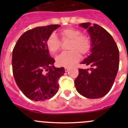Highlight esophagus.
Returning <instances> with one entry per match:
<instances>
[{"label":"esophagus","instance_id":"esophagus-1","mask_svg":"<svg viewBox=\"0 0 128 128\" xmlns=\"http://www.w3.org/2000/svg\"><path fill=\"white\" fill-rule=\"evenodd\" d=\"M69 70V68H65V72H68V71Z\"/></svg>","mask_w":128,"mask_h":128}]
</instances>
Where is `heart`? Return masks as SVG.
Wrapping results in <instances>:
<instances>
[{"mask_svg": "<svg viewBox=\"0 0 128 128\" xmlns=\"http://www.w3.org/2000/svg\"><path fill=\"white\" fill-rule=\"evenodd\" d=\"M62 40H70L68 48L69 51L64 52L56 58L59 66H71L80 60V54L86 55L92 48V40L88 35L82 34L81 30L74 28H67L60 32ZM61 42L54 33L50 34L46 41V46L52 54L60 50Z\"/></svg>", "mask_w": 128, "mask_h": 128, "instance_id": "heart-1", "label": "heart"}]
</instances>
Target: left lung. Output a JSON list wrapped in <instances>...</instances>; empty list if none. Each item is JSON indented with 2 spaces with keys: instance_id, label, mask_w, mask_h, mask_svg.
<instances>
[{
  "instance_id": "1",
  "label": "left lung",
  "mask_w": 128,
  "mask_h": 128,
  "mask_svg": "<svg viewBox=\"0 0 128 128\" xmlns=\"http://www.w3.org/2000/svg\"><path fill=\"white\" fill-rule=\"evenodd\" d=\"M92 40L91 53L81 63L91 66L90 69L79 68L74 81L77 91L88 99H98L111 90L119 66V50L110 34L100 26L82 23Z\"/></svg>"
}]
</instances>
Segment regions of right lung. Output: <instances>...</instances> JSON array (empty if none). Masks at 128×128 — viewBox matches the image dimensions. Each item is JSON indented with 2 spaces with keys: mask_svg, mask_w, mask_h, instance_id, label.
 Here are the masks:
<instances>
[{
  "mask_svg": "<svg viewBox=\"0 0 128 128\" xmlns=\"http://www.w3.org/2000/svg\"><path fill=\"white\" fill-rule=\"evenodd\" d=\"M60 25L37 27L27 30L18 40L12 54L15 82L30 100H45L58 91V80L65 73L63 67H54L46 41Z\"/></svg>",
  "mask_w": 128,
  "mask_h": 128,
  "instance_id": "right-lung-1",
  "label": "right lung"
}]
</instances>
